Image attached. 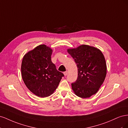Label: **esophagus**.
<instances>
[{
  "instance_id": "34e87169",
  "label": "esophagus",
  "mask_w": 128,
  "mask_h": 128,
  "mask_svg": "<svg viewBox=\"0 0 128 128\" xmlns=\"http://www.w3.org/2000/svg\"><path fill=\"white\" fill-rule=\"evenodd\" d=\"M64 76H67V75H68V72H64Z\"/></svg>"
}]
</instances>
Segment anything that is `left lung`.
Masks as SVG:
<instances>
[{"label": "left lung", "instance_id": "8db88e82", "mask_svg": "<svg viewBox=\"0 0 128 128\" xmlns=\"http://www.w3.org/2000/svg\"><path fill=\"white\" fill-rule=\"evenodd\" d=\"M78 68V77L72 83V90L79 97L86 98L96 94L106 75V61L98 48L86 45L68 49Z\"/></svg>", "mask_w": 128, "mask_h": 128}]
</instances>
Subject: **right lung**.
Segmentation results:
<instances>
[{
  "instance_id": "obj_1",
  "label": "right lung",
  "mask_w": 128,
  "mask_h": 128,
  "mask_svg": "<svg viewBox=\"0 0 128 128\" xmlns=\"http://www.w3.org/2000/svg\"><path fill=\"white\" fill-rule=\"evenodd\" d=\"M52 49L40 45L27 53L22 62V77L26 86L42 98L52 94L64 76L52 62Z\"/></svg>"
}]
</instances>
